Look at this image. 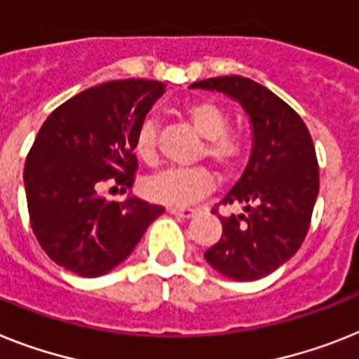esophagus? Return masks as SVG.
I'll list each match as a JSON object with an SVG mask.
<instances>
[{
    "label": "esophagus",
    "mask_w": 359,
    "mask_h": 359,
    "mask_svg": "<svg viewBox=\"0 0 359 359\" xmlns=\"http://www.w3.org/2000/svg\"><path fill=\"white\" fill-rule=\"evenodd\" d=\"M168 212H170L171 215L182 217V219H189V217L195 215V212H197V210H194V208H170Z\"/></svg>",
    "instance_id": "34e87169"
}]
</instances>
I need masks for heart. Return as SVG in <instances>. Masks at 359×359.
<instances>
[{"label": "heart", "instance_id": "obj_1", "mask_svg": "<svg viewBox=\"0 0 359 359\" xmlns=\"http://www.w3.org/2000/svg\"><path fill=\"white\" fill-rule=\"evenodd\" d=\"M184 116L195 133L204 138L206 155L224 175L233 173L245 161L246 142L239 133H231L230 114L212 100H198L184 109ZM135 153L147 164L158 155V128L151 118L144 120L135 138ZM213 188V177L206 168H171L147 177L142 189L149 201L179 208L195 203Z\"/></svg>", "mask_w": 359, "mask_h": 359}]
</instances>
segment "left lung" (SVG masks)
<instances>
[{
	"label": "left lung",
	"instance_id": "left-lung-1",
	"mask_svg": "<svg viewBox=\"0 0 359 359\" xmlns=\"http://www.w3.org/2000/svg\"><path fill=\"white\" fill-rule=\"evenodd\" d=\"M189 87L231 96L252 122L248 165L217 204H243L245 213L219 217L222 236L204 257L222 276L255 281L287 263L305 241L319 191L314 142L299 114L250 78L217 76Z\"/></svg>",
	"mask_w": 359,
	"mask_h": 359
}]
</instances>
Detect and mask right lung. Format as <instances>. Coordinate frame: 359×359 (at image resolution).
I'll list each match as a JSON object with an SVG mask.
<instances>
[{
    "mask_svg": "<svg viewBox=\"0 0 359 359\" xmlns=\"http://www.w3.org/2000/svg\"><path fill=\"white\" fill-rule=\"evenodd\" d=\"M164 83L113 80L53 111L27 155L23 182L36 239L54 263L82 277L111 272L164 208L107 201L104 184L133 186L135 138Z\"/></svg>",
    "mask_w": 359,
    "mask_h": 359,
    "instance_id": "right-lung-1",
    "label": "right lung"
}]
</instances>
